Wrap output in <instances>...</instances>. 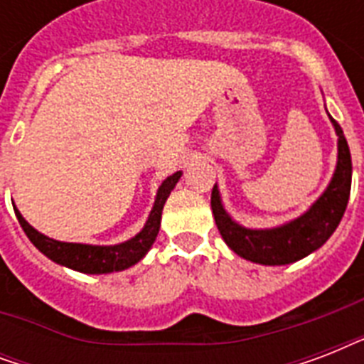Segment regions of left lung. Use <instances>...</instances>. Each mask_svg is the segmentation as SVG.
I'll use <instances>...</instances> for the list:
<instances>
[{"label": "left lung", "mask_w": 364, "mask_h": 364, "mask_svg": "<svg viewBox=\"0 0 364 364\" xmlns=\"http://www.w3.org/2000/svg\"><path fill=\"white\" fill-rule=\"evenodd\" d=\"M338 136V164L331 185L304 215L272 230H249L230 219L223 210L219 191H211V210L223 240L240 257L259 264H289L304 259L331 238L342 221L351 191V154L344 132L331 117Z\"/></svg>", "instance_id": "left-lung-1"}]
</instances>
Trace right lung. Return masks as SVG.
Returning <instances> with one entry per match:
<instances>
[{"label": "right lung", "instance_id": "obj_1", "mask_svg": "<svg viewBox=\"0 0 364 364\" xmlns=\"http://www.w3.org/2000/svg\"><path fill=\"white\" fill-rule=\"evenodd\" d=\"M179 177H181V171H176L173 176L168 177L160 185L153 211H151V215H149L141 232L137 234L136 238L119 243V245H107V247H104V245L56 242V240L47 238L41 232H37L36 228L30 227L18 211L14 210V213H16L20 227L26 232V236L30 238V242L43 255H47L50 260L68 266V268H73L77 272H85V274H109V272L124 270L128 266L136 264L137 260H141L143 255L147 253L149 247L153 245L154 240H156V234L160 230L162 208H164L166 200L170 196L171 188L176 187V183L179 181Z\"/></svg>", "mask_w": 364, "mask_h": 364}]
</instances>
